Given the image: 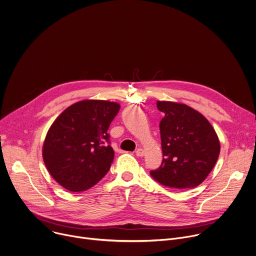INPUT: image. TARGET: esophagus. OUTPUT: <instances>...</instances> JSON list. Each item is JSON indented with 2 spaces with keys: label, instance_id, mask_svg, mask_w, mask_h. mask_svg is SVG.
I'll return each mask as SVG.
<instances>
[{
  "label": "esophagus",
  "instance_id": "obj_1",
  "mask_svg": "<svg viewBox=\"0 0 256 256\" xmlns=\"http://www.w3.org/2000/svg\"><path fill=\"white\" fill-rule=\"evenodd\" d=\"M136 154L138 156H144V150L142 148H138V150H136Z\"/></svg>",
  "mask_w": 256,
  "mask_h": 256
}]
</instances>
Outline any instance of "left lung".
I'll list each match as a JSON object with an SVG mask.
<instances>
[{"label": "left lung", "instance_id": "1", "mask_svg": "<svg viewBox=\"0 0 256 256\" xmlns=\"http://www.w3.org/2000/svg\"><path fill=\"white\" fill-rule=\"evenodd\" d=\"M160 120L162 166L150 176L164 186L192 188L200 186L214 168L220 152L218 136L198 110L174 102L158 100Z\"/></svg>", "mask_w": 256, "mask_h": 256}]
</instances>
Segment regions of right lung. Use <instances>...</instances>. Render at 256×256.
Wrapping results in <instances>:
<instances>
[{
    "label": "right lung",
    "instance_id": "1",
    "mask_svg": "<svg viewBox=\"0 0 256 256\" xmlns=\"http://www.w3.org/2000/svg\"><path fill=\"white\" fill-rule=\"evenodd\" d=\"M120 108L118 102L84 100L54 120L44 142L42 158L64 188L84 192L108 174L114 156L108 130Z\"/></svg>",
    "mask_w": 256,
    "mask_h": 256
}]
</instances>
